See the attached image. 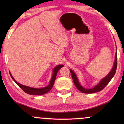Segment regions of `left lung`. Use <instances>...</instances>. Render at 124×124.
I'll return each mask as SVG.
<instances>
[{"label":"left lung","instance_id":"1","mask_svg":"<svg viewBox=\"0 0 124 124\" xmlns=\"http://www.w3.org/2000/svg\"><path fill=\"white\" fill-rule=\"evenodd\" d=\"M117 57L116 47V54H115V62L111 70L110 71V72L106 76V77L101 79V81L99 82V84L96 85L95 87L91 88V89H85V88H84L83 86H81V84H79V80L78 79V77H77V76H76V74H75V73H74L72 69H70V72L72 76L73 81L76 87H77L79 91H81V92L83 93H85V94H92V93H96L98 92V91H101V90H103L107 85V84L110 82V81L111 80L112 78L113 77V76H114L117 69Z\"/></svg>","mask_w":124,"mask_h":124}]
</instances>
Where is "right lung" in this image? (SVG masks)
<instances>
[{"label": "right lung", "mask_w": 124, "mask_h": 124, "mask_svg": "<svg viewBox=\"0 0 124 124\" xmlns=\"http://www.w3.org/2000/svg\"><path fill=\"white\" fill-rule=\"evenodd\" d=\"M63 65H59L56 66V67L54 68L53 70H52V76L51 78L50 84L46 87H43V88H33V87H29V86H26L25 85H23L20 83L15 80L14 78L12 77L11 73L9 72L10 75H11V77L13 81L16 82V84L17 85L19 86V87L21 88V89L25 91V93H27V94H30V95H43L46 94L47 93H48L49 91L51 89H52V87H53L54 84L55 82V81L56 79V77L57 72L61 68L63 67Z\"/></svg>", "instance_id": "1"}]
</instances>
